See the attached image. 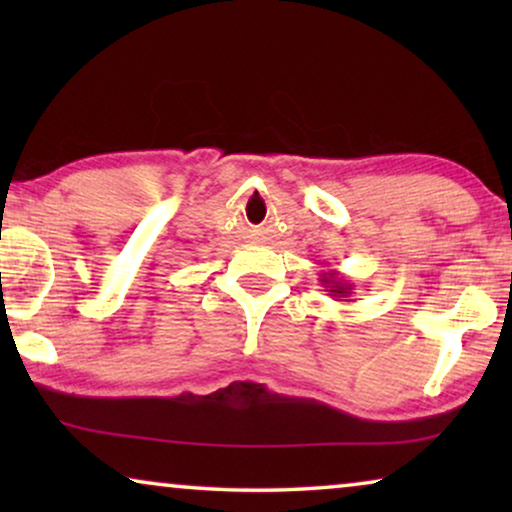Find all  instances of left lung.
<instances>
[{"label":"left lung","instance_id":"left-lung-1","mask_svg":"<svg viewBox=\"0 0 512 512\" xmlns=\"http://www.w3.org/2000/svg\"><path fill=\"white\" fill-rule=\"evenodd\" d=\"M319 282H321V286H324V291H328L326 296H331L335 300L349 298L354 291V284L349 282L345 275H340L338 270H321Z\"/></svg>","mask_w":512,"mask_h":512}]
</instances>
